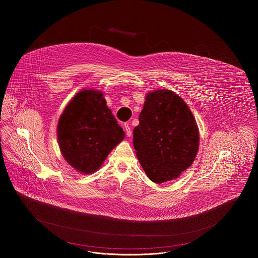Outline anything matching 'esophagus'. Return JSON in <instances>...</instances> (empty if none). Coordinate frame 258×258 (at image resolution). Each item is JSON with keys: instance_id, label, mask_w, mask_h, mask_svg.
<instances>
[{"instance_id": "esophagus-1", "label": "esophagus", "mask_w": 258, "mask_h": 258, "mask_svg": "<svg viewBox=\"0 0 258 258\" xmlns=\"http://www.w3.org/2000/svg\"><path fill=\"white\" fill-rule=\"evenodd\" d=\"M124 130H125L126 135H127L128 137H130V136L132 135V130H131V128H130V126H129L128 123H125V124H124Z\"/></svg>"}]
</instances>
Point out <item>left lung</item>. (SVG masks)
I'll return each mask as SVG.
<instances>
[{"mask_svg": "<svg viewBox=\"0 0 258 258\" xmlns=\"http://www.w3.org/2000/svg\"><path fill=\"white\" fill-rule=\"evenodd\" d=\"M199 129L184 100L168 89L149 93L133 131V144L148 178L161 184L177 179L194 162Z\"/></svg>", "mask_w": 258, "mask_h": 258, "instance_id": "8db88e82", "label": "left lung"}]
</instances>
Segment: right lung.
Segmentation results:
<instances>
[{
	"label": "right lung",
	"mask_w": 258,
	"mask_h": 258,
	"mask_svg": "<svg viewBox=\"0 0 258 258\" xmlns=\"http://www.w3.org/2000/svg\"><path fill=\"white\" fill-rule=\"evenodd\" d=\"M124 136L102 93L94 90L77 93L57 125L62 156L76 171L84 174L95 172Z\"/></svg>",
	"instance_id": "right-lung-1"
}]
</instances>
